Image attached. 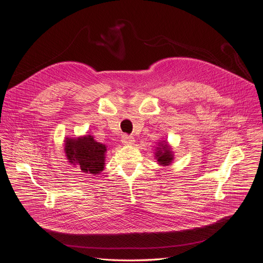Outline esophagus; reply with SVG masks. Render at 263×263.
<instances>
[{
	"label": "esophagus",
	"mask_w": 263,
	"mask_h": 263,
	"mask_svg": "<svg viewBox=\"0 0 263 263\" xmlns=\"http://www.w3.org/2000/svg\"><path fill=\"white\" fill-rule=\"evenodd\" d=\"M122 142H123L124 144H127V145L133 144V143H134V138H133L132 136H129V135H127V134H124L123 137H122Z\"/></svg>",
	"instance_id": "1"
}]
</instances>
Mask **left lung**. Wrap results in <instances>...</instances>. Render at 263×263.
I'll return each mask as SVG.
<instances>
[{
    "label": "left lung",
    "instance_id": "left-lung-1",
    "mask_svg": "<svg viewBox=\"0 0 263 263\" xmlns=\"http://www.w3.org/2000/svg\"><path fill=\"white\" fill-rule=\"evenodd\" d=\"M155 157L160 165L166 166L170 165L174 159V154L166 141L159 142V145L156 148Z\"/></svg>",
    "mask_w": 263,
    "mask_h": 263
}]
</instances>
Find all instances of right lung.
Returning <instances> with one entry per match:
<instances>
[{
	"label": "right lung",
	"instance_id": "obj_1",
	"mask_svg": "<svg viewBox=\"0 0 263 263\" xmlns=\"http://www.w3.org/2000/svg\"><path fill=\"white\" fill-rule=\"evenodd\" d=\"M64 152L70 164L79 165L83 173L98 175L105 167L107 146L96 141L91 135L66 138Z\"/></svg>",
	"mask_w": 263,
	"mask_h": 263
}]
</instances>
